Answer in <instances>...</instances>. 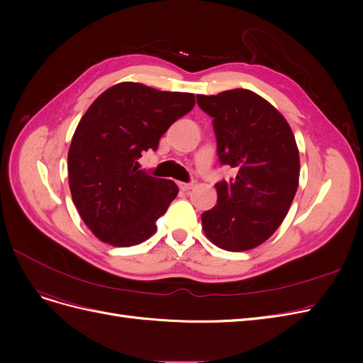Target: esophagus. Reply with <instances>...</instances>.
Returning a JSON list of instances; mask_svg holds the SVG:
<instances>
[{"instance_id": "34e87169", "label": "esophagus", "mask_w": 363, "mask_h": 363, "mask_svg": "<svg viewBox=\"0 0 363 363\" xmlns=\"http://www.w3.org/2000/svg\"><path fill=\"white\" fill-rule=\"evenodd\" d=\"M179 188L183 191V192H188L194 188L192 183H179Z\"/></svg>"}]
</instances>
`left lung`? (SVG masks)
Wrapping results in <instances>:
<instances>
[{"label":"left lung","instance_id":"8db88e82","mask_svg":"<svg viewBox=\"0 0 363 363\" xmlns=\"http://www.w3.org/2000/svg\"><path fill=\"white\" fill-rule=\"evenodd\" d=\"M213 118L218 155L236 179L216 183L218 204L201 215L211 242L227 251L259 247L280 227L300 180V155L284 116L256 92L196 95Z\"/></svg>","mask_w":363,"mask_h":363}]
</instances>
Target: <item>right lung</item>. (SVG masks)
Listing matches in <instances>:
<instances>
[{
    "mask_svg": "<svg viewBox=\"0 0 363 363\" xmlns=\"http://www.w3.org/2000/svg\"><path fill=\"white\" fill-rule=\"evenodd\" d=\"M194 106V94L123 82L80 119L68 151L69 189L83 223L103 242L131 247L156 233L179 188L140 171L138 159L157 150L164 131Z\"/></svg>",
    "mask_w": 363,
    "mask_h": 363,
    "instance_id": "obj_1",
    "label": "right lung"
}]
</instances>
